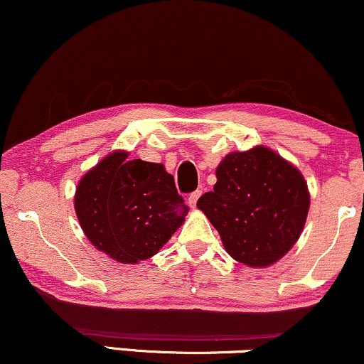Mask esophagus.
I'll return each instance as SVG.
<instances>
[{"instance_id":"1","label":"esophagus","mask_w":364,"mask_h":364,"mask_svg":"<svg viewBox=\"0 0 364 364\" xmlns=\"http://www.w3.org/2000/svg\"><path fill=\"white\" fill-rule=\"evenodd\" d=\"M202 196V191H196V192H192V193H188V199H187V202H188V205L192 207H196L197 205V200H199V197Z\"/></svg>"}]
</instances>
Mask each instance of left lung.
I'll return each mask as SVG.
<instances>
[{
  "label": "left lung",
  "instance_id": "obj_1",
  "mask_svg": "<svg viewBox=\"0 0 364 364\" xmlns=\"http://www.w3.org/2000/svg\"><path fill=\"white\" fill-rule=\"evenodd\" d=\"M214 191L197 207L209 217L235 261L271 266L303 232L309 192L303 176L272 150L232 152L217 167Z\"/></svg>",
  "mask_w": 364,
  "mask_h": 364
}]
</instances>
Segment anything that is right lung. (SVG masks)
<instances>
[{"instance_id":"obj_1","label":"right lung","mask_w":364,"mask_h":364,"mask_svg":"<svg viewBox=\"0 0 364 364\" xmlns=\"http://www.w3.org/2000/svg\"><path fill=\"white\" fill-rule=\"evenodd\" d=\"M75 210L90 242L119 262L134 264L159 252L188 207L162 164L113 152L80 181Z\"/></svg>"}]
</instances>
